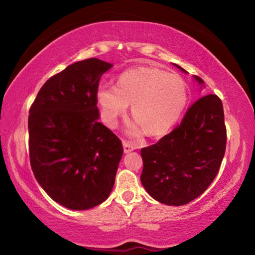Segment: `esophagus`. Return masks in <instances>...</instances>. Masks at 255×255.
<instances>
[{
  "label": "esophagus",
  "instance_id": "34e87169",
  "mask_svg": "<svg viewBox=\"0 0 255 255\" xmlns=\"http://www.w3.org/2000/svg\"><path fill=\"white\" fill-rule=\"evenodd\" d=\"M123 145H124V152L125 153H129V152H131V150L136 148L135 145L128 143V141H126V140L123 141Z\"/></svg>",
  "mask_w": 255,
  "mask_h": 255
}]
</instances>
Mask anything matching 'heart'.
<instances>
[{"mask_svg": "<svg viewBox=\"0 0 255 255\" xmlns=\"http://www.w3.org/2000/svg\"><path fill=\"white\" fill-rule=\"evenodd\" d=\"M187 101L184 81L173 73L153 67L128 70L120 74L116 86L101 83L97 89L101 119L109 127H115L131 105L135 120L126 127L131 137H139L146 130L150 135L167 131L181 117Z\"/></svg>", "mask_w": 255, "mask_h": 255, "instance_id": "obj_1", "label": "heart"}]
</instances>
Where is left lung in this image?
I'll list each match as a JSON object with an SVG mask.
<instances>
[{"label": "left lung", "mask_w": 255, "mask_h": 255, "mask_svg": "<svg viewBox=\"0 0 255 255\" xmlns=\"http://www.w3.org/2000/svg\"><path fill=\"white\" fill-rule=\"evenodd\" d=\"M183 73L187 71L173 64ZM200 89L205 83L193 75ZM226 148L223 103L208 94L189 108L178 127L156 144L141 148L140 181L161 204L182 206L199 197L217 175Z\"/></svg>", "instance_id": "1"}]
</instances>
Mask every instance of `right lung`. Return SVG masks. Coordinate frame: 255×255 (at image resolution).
<instances>
[{"label":"right lung","mask_w":255,"mask_h":255,"mask_svg":"<svg viewBox=\"0 0 255 255\" xmlns=\"http://www.w3.org/2000/svg\"><path fill=\"white\" fill-rule=\"evenodd\" d=\"M112 64L89 58L42 85L30 108L29 155L34 178L54 201L72 210L102 204L112 191L124 148L99 122L97 89Z\"/></svg>","instance_id":"right-lung-1"}]
</instances>
